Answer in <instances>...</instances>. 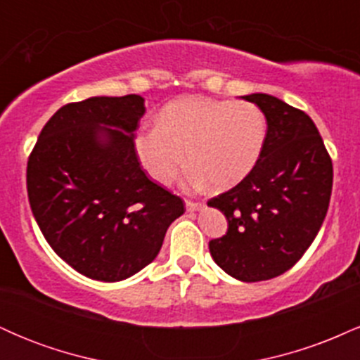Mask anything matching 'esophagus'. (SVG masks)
Wrapping results in <instances>:
<instances>
[{"label":"esophagus","instance_id":"34e87169","mask_svg":"<svg viewBox=\"0 0 360 360\" xmlns=\"http://www.w3.org/2000/svg\"><path fill=\"white\" fill-rule=\"evenodd\" d=\"M201 206H203V205H201L200 201L186 200V210H188V212H196V210H200Z\"/></svg>","mask_w":360,"mask_h":360}]
</instances>
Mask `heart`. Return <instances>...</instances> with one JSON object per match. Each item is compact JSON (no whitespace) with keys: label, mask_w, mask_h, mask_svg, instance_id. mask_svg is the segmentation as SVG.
Returning <instances> with one entry per match:
<instances>
[{"label":"heart","mask_w":360,"mask_h":360,"mask_svg":"<svg viewBox=\"0 0 360 360\" xmlns=\"http://www.w3.org/2000/svg\"><path fill=\"white\" fill-rule=\"evenodd\" d=\"M266 134V117L254 103L184 98L160 111L157 127L139 131L135 150L155 183L176 179L186 151L196 183L229 189L257 164Z\"/></svg>","instance_id":"obj_1"}]
</instances>
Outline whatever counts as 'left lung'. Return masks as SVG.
<instances>
[{
    "instance_id": "obj_1",
    "label": "left lung",
    "mask_w": 360,
    "mask_h": 360,
    "mask_svg": "<svg viewBox=\"0 0 360 360\" xmlns=\"http://www.w3.org/2000/svg\"><path fill=\"white\" fill-rule=\"evenodd\" d=\"M267 120L257 164L229 191L208 201L229 229L210 240L214 262L235 279L255 283L291 269L315 240L328 210L333 166L304 111L271 96H243Z\"/></svg>"
}]
</instances>
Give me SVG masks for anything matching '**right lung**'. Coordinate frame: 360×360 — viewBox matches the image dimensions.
Returning <instances> with one entry per match:
<instances>
[{
    "label": "right lung",
    "mask_w": 360,
    "mask_h": 360,
    "mask_svg": "<svg viewBox=\"0 0 360 360\" xmlns=\"http://www.w3.org/2000/svg\"><path fill=\"white\" fill-rule=\"evenodd\" d=\"M139 94L68 103L45 123L27 164V191L45 240L82 276L115 283L157 257L179 196L140 167Z\"/></svg>",
    "instance_id": "right-lung-1"
}]
</instances>
